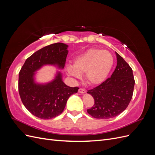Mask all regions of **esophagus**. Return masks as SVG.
Listing matches in <instances>:
<instances>
[{
    "label": "esophagus",
    "mask_w": 155,
    "mask_h": 155,
    "mask_svg": "<svg viewBox=\"0 0 155 155\" xmlns=\"http://www.w3.org/2000/svg\"><path fill=\"white\" fill-rule=\"evenodd\" d=\"M78 92H79V93H81V94H84V93H85L86 92V91L85 90V89H83V88H79V90H78Z\"/></svg>",
    "instance_id": "obj_1"
}]
</instances>
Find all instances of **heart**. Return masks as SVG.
<instances>
[{"label": "heart", "mask_w": 155, "mask_h": 155, "mask_svg": "<svg viewBox=\"0 0 155 155\" xmlns=\"http://www.w3.org/2000/svg\"><path fill=\"white\" fill-rule=\"evenodd\" d=\"M114 59L107 50L90 48L78 55L73 61V66L68 65L67 73L74 78H78L84 73L86 81L91 85L104 82L113 66Z\"/></svg>", "instance_id": "1"}]
</instances>
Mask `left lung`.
Instances as JSON below:
<instances>
[{
  "instance_id": "obj_1",
  "label": "left lung",
  "mask_w": 155,
  "mask_h": 155,
  "mask_svg": "<svg viewBox=\"0 0 155 155\" xmlns=\"http://www.w3.org/2000/svg\"><path fill=\"white\" fill-rule=\"evenodd\" d=\"M117 65L111 77L101 85L88 91L94 104L87 112L97 119H109L119 115L129 105L134 86L133 70L118 53Z\"/></svg>"
}]
</instances>
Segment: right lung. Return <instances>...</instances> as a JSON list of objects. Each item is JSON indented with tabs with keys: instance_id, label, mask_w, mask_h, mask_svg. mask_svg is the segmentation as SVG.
I'll return each mask as SVG.
<instances>
[{
	"instance_id": "right-lung-1",
	"label": "right lung",
	"mask_w": 155,
	"mask_h": 155,
	"mask_svg": "<svg viewBox=\"0 0 155 155\" xmlns=\"http://www.w3.org/2000/svg\"><path fill=\"white\" fill-rule=\"evenodd\" d=\"M68 45L57 43L37 50L28 58L18 74V92L23 105L37 118L51 119L62 113L69 97L79 88L67 86L58 71L52 81H35V72L45 65L63 69L68 54Z\"/></svg>"
}]
</instances>
